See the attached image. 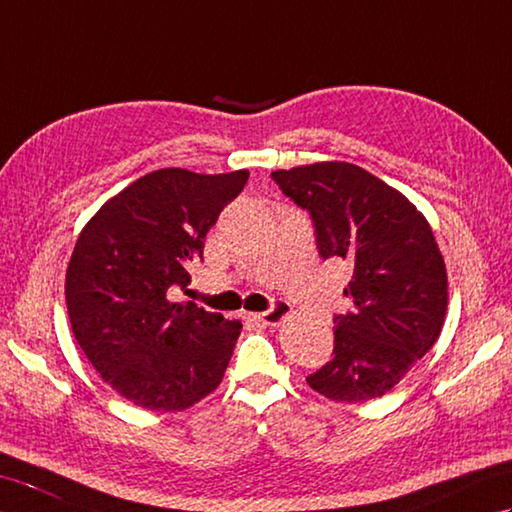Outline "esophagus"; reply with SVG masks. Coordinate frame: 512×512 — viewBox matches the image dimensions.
Instances as JSON below:
<instances>
[{
  "label": "esophagus",
  "mask_w": 512,
  "mask_h": 512,
  "mask_svg": "<svg viewBox=\"0 0 512 512\" xmlns=\"http://www.w3.org/2000/svg\"><path fill=\"white\" fill-rule=\"evenodd\" d=\"M287 315H291V304L285 300H276L271 304V309L265 313H249L247 320L252 322H260L265 326H278L282 320H285Z\"/></svg>",
  "instance_id": "1"
}]
</instances>
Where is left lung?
<instances>
[{
  "instance_id": "8db88e82",
  "label": "left lung",
  "mask_w": 512,
  "mask_h": 512,
  "mask_svg": "<svg viewBox=\"0 0 512 512\" xmlns=\"http://www.w3.org/2000/svg\"><path fill=\"white\" fill-rule=\"evenodd\" d=\"M311 214L317 252L344 260L352 309L335 315L333 359L306 383L337 403L390 392L434 346L447 313V269L423 212L348 162L271 173Z\"/></svg>"
}]
</instances>
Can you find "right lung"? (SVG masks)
<instances>
[{"mask_svg":"<svg viewBox=\"0 0 512 512\" xmlns=\"http://www.w3.org/2000/svg\"><path fill=\"white\" fill-rule=\"evenodd\" d=\"M247 177L153 170L78 236L65 274L72 331L100 377L133 405L181 412L223 381L243 324L168 293L188 287V265L203 260L206 234Z\"/></svg>","mask_w":512,"mask_h":512,"instance_id":"obj_1","label":"right lung"}]
</instances>
